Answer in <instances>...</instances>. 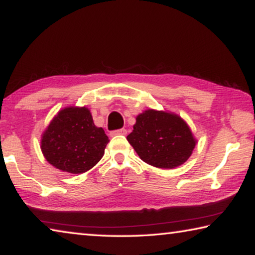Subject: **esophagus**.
Here are the masks:
<instances>
[{
	"label": "esophagus",
	"instance_id": "obj_1",
	"mask_svg": "<svg viewBox=\"0 0 255 255\" xmlns=\"http://www.w3.org/2000/svg\"><path fill=\"white\" fill-rule=\"evenodd\" d=\"M127 130L125 128H120L117 129V130H112L110 131V136H117V135H126Z\"/></svg>",
	"mask_w": 255,
	"mask_h": 255
}]
</instances>
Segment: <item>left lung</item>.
Instances as JSON below:
<instances>
[{
    "label": "left lung",
    "instance_id": "obj_1",
    "mask_svg": "<svg viewBox=\"0 0 255 255\" xmlns=\"http://www.w3.org/2000/svg\"><path fill=\"white\" fill-rule=\"evenodd\" d=\"M127 140L144 162L159 169L183 164L196 145L191 130L179 116L155 110L137 116Z\"/></svg>",
    "mask_w": 255,
    "mask_h": 255
}]
</instances>
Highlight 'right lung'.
<instances>
[{
  "mask_svg": "<svg viewBox=\"0 0 255 255\" xmlns=\"http://www.w3.org/2000/svg\"><path fill=\"white\" fill-rule=\"evenodd\" d=\"M109 138L96 127L86 108H66L49 124L41 139V150L51 165L80 174L96 165L105 154Z\"/></svg>",
  "mask_w": 255,
  "mask_h": 255,
  "instance_id": "add662e5",
  "label": "right lung"
}]
</instances>
